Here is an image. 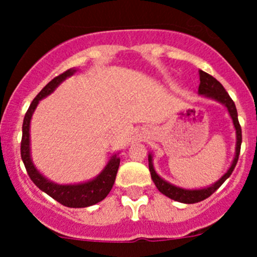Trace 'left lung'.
Returning a JSON list of instances; mask_svg holds the SVG:
<instances>
[{"instance_id": "obj_1", "label": "left lung", "mask_w": 257, "mask_h": 257, "mask_svg": "<svg viewBox=\"0 0 257 257\" xmlns=\"http://www.w3.org/2000/svg\"><path fill=\"white\" fill-rule=\"evenodd\" d=\"M199 81H201L198 87L199 95H205V96L211 97L213 100L221 103L222 105H225L226 109H228L229 114H230L231 119H233V124H234L235 135H237L235 156L228 171L222 175L221 178H220L216 183L212 184L211 187L203 188V189H183V188L175 187V185L167 183V181L163 180L162 178L158 176V174H157L156 170H154L153 167V162H152V161H153V157H152V154H149V171H151L152 180L156 184L157 189L160 190L162 194H165L166 197H169V198L174 199V201L181 202V203H197V202H201L203 201V199L208 198L212 193L216 192V190L221 187V184L230 176L233 170H234L235 165H237L238 162V157H239L240 144H242V130H240V124L239 122H238V113L234 101L231 100V97L229 96L225 88L222 87L221 83H220L216 78H213L212 76H210L208 73L203 72V70H199Z\"/></svg>"}]
</instances>
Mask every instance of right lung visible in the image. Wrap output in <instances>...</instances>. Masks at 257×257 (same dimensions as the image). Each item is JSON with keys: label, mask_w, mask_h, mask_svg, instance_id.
<instances>
[{"label": "right lung", "mask_w": 257, "mask_h": 257, "mask_svg": "<svg viewBox=\"0 0 257 257\" xmlns=\"http://www.w3.org/2000/svg\"><path fill=\"white\" fill-rule=\"evenodd\" d=\"M76 72V69H68L64 73L59 74L54 79H51L46 86L40 91V94L33 99V101L29 105L28 110L26 113L24 121H23V136L22 143H20V154L22 160L26 166V170L28 172L29 178L33 183L40 188L42 192L49 194L51 198L58 201L63 206L72 208H81L92 206L97 202L103 201L109 194L114 184L115 176H117L118 167H119V157L117 154L110 157L103 171L97 175L96 178L87 183L74 184V185H60L52 181L47 180L44 175H41L35 167L31 158V142H29V124H31V118L36 106L41 99L46 97L51 94L59 85H60L65 78L70 77Z\"/></svg>", "instance_id": "obj_1"}]
</instances>
